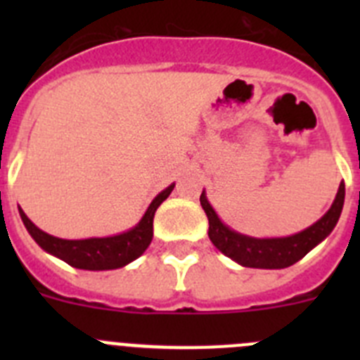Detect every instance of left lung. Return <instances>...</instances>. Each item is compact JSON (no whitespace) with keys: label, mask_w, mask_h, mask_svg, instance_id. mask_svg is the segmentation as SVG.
<instances>
[{"label":"left lung","mask_w":360,"mask_h":360,"mask_svg":"<svg viewBox=\"0 0 360 360\" xmlns=\"http://www.w3.org/2000/svg\"><path fill=\"white\" fill-rule=\"evenodd\" d=\"M203 211L209 218V238L218 250L227 257L250 269H287L307 256L316 245L328 236L339 221L345 205V184L341 182L332 207L316 224L294 236L287 238H252L232 231L218 218L211 203L207 202L205 191L200 196Z\"/></svg>","instance_id":"8db88e82"}]
</instances>
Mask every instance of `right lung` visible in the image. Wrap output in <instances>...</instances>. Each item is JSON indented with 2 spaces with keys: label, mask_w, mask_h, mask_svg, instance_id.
I'll return each mask as SVG.
<instances>
[{
  "label": "right lung",
  "mask_w": 360,
  "mask_h": 360,
  "mask_svg": "<svg viewBox=\"0 0 360 360\" xmlns=\"http://www.w3.org/2000/svg\"><path fill=\"white\" fill-rule=\"evenodd\" d=\"M174 184L165 187L157 198L149 203L142 219L129 231L108 238H88V240H63L46 234L32 224L28 216L19 209L25 227L36 240L41 249L59 257L68 265L82 270H113L128 265L133 259L144 254L153 240V218L167 196L171 195Z\"/></svg>",
  "instance_id": "1"
}]
</instances>
